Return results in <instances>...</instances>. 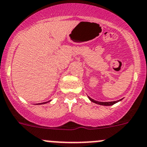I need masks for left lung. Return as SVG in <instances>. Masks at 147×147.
Here are the masks:
<instances>
[{"mask_svg": "<svg viewBox=\"0 0 147 147\" xmlns=\"http://www.w3.org/2000/svg\"><path fill=\"white\" fill-rule=\"evenodd\" d=\"M89 99H90V100L92 102H93V103H97V104H99V105H102V106H112V105H114V103H117L118 101H119V100H117V101H111V102H100V101H97V100H93V99H92L91 98H90V97H88Z\"/></svg>", "mask_w": 147, "mask_h": 147, "instance_id": "obj_1", "label": "left lung"}]
</instances>
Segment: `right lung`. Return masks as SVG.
Wrapping results in <instances>:
<instances>
[{
    "instance_id": "right-lung-1",
    "label": "right lung",
    "mask_w": 147,
    "mask_h": 147,
    "mask_svg": "<svg viewBox=\"0 0 147 147\" xmlns=\"http://www.w3.org/2000/svg\"><path fill=\"white\" fill-rule=\"evenodd\" d=\"M49 101H50V100H49ZM49 101H47V102H49ZM47 102H44V103H42L41 104H44V103H47ZM40 104H41V103H40Z\"/></svg>"
}]
</instances>
